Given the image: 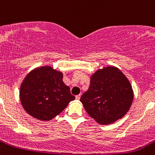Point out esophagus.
Returning a JSON list of instances; mask_svg holds the SVG:
<instances>
[{
	"mask_svg": "<svg viewBox=\"0 0 155 155\" xmlns=\"http://www.w3.org/2000/svg\"><path fill=\"white\" fill-rule=\"evenodd\" d=\"M76 99H77V100H79V99H80V95H76Z\"/></svg>",
	"mask_w": 155,
	"mask_h": 155,
	"instance_id": "1",
	"label": "esophagus"
}]
</instances>
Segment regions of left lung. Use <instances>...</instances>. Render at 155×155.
<instances>
[{
  "label": "left lung",
  "instance_id": "left-lung-1",
  "mask_svg": "<svg viewBox=\"0 0 155 155\" xmlns=\"http://www.w3.org/2000/svg\"><path fill=\"white\" fill-rule=\"evenodd\" d=\"M133 99L128 78L117 67L108 66L91 76L89 89L82 94L80 102L97 123L109 125L126 115Z\"/></svg>",
  "mask_w": 155,
  "mask_h": 155
}]
</instances>
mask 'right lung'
Segmentation results:
<instances>
[{"instance_id": "obj_1", "label": "right lung", "mask_w": 155, "mask_h": 155, "mask_svg": "<svg viewBox=\"0 0 155 155\" xmlns=\"http://www.w3.org/2000/svg\"><path fill=\"white\" fill-rule=\"evenodd\" d=\"M63 75L47 65L26 76L20 88V100L27 113L40 121H50L74 100L69 87L63 82Z\"/></svg>"}]
</instances>
